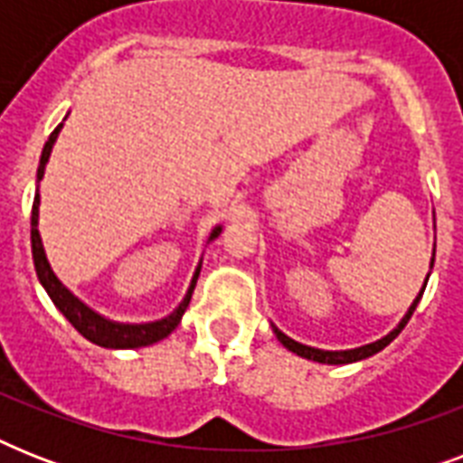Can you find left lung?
<instances>
[{
    "label": "left lung",
    "mask_w": 463,
    "mask_h": 463,
    "mask_svg": "<svg viewBox=\"0 0 463 463\" xmlns=\"http://www.w3.org/2000/svg\"><path fill=\"white\" fill-rule=\"evenodd\" d=\"M432 264H435V250H432V260H430V269ZM428 279H430V274L425 276V283H428ZM425 286L420 288V293L416 296V300L411 303V307L406 309V315L402 317V322L396 324L394 329L389 331V334H384L382 338H377V341H373V344H365V345H358V348H348V351H324V348H315V345H305L300 344V341H296V338L286 336L276 324H271V329H274L276 338L281 341L286 348H288L290 353H296V355H300V358H307V360H315V363H324V365H345V363H358V360H365L370 358V355H374V353H380L384 345H389L392 341H394L399 334H402V329L406 326V322L411 319V315H413V309H416V305L420 303V296H423Z\"/></svg>",
    "instance_id": "1"
}]
</instances>
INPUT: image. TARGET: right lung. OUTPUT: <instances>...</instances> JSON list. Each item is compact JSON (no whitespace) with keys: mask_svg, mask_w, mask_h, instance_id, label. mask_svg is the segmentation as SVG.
<instances>
[{"mask_svg":"<svg viewBox=\"0 0 463 463\" xmlns=\"http://www.w3.org/2000/svg\"><path fill=\"white\" fill-rule=\"evenodd\" d=\"M64 119H61V125H57V129L50 134V139H47L45 146H43V156H40V165H38V184L40 180H43V175H45L47 160H50L54 141H57L61 127H64ZM38 218H40V192H35V199H33V213H31V247H33V264H35V274H38L40 286L45 288V293L50 296L54 307L67 317L69 324H71V326H74L83 338H89L90 344L103 345V348H115V351H119V348H141V345L158 344V341H163V338L173 334L175 326L180 324L182 315H184V309H187L189 300H192L196 279H199V271H202L203 257L199 260V264H196L194 274H192L187 293H184L180 305H177L170 315L160 317V319H156V322H139V324L115 322V319L100 315V312H96L90 305L83 303L81 298H76L74 293H71V290H69L60 279H57V274H54L52 267H50V260H47L45 247H43V238H40V231H38ZM221 232H223V225H216V228L209 232L206 245L213 242Z\"/></svg>","mask_w":463,"mask_h":463,"instance_id":"add662e5","label":"right lung"}]
</instances>
